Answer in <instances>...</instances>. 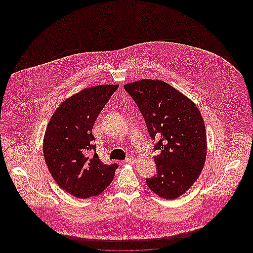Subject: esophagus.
<instances>
[{
    "instance_id": "34e87169",
    "label": "esophagus",
    "mask_w": 253,
    "mask_h": 253,
    "mask_svg": "<svg viewBox=\"0 0 253 253\" xmlns=\"http://www.w3.org/2000/svg\"><path fill=\"white\" fill-rule=\"evenodd\" d=\"M125 162H126V163H129V164H134V163H135V157H128V158L125 159Z\"/></svg>"
}]
</instances>
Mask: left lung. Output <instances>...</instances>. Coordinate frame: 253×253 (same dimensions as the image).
<instances>
[{
    "label": "left lung",
    "mask_w": 253,
    "mask_h": 253,
    "mask_svg": "<svg viewBox=\"0 0 253 253\" xmlns=\"http://www.w3.org/2000/svg\"><path fill=\"white\" fill-rule=\"evenodd\" d=\"M124 88L143 115L151 137L157 141V173L146 183L159 197L178 198L204 168L207 133L202 115L193 100L165 82L143 79Z\"/></svg>",
    "instance_id": "left-lung-1"
}]
</instances>
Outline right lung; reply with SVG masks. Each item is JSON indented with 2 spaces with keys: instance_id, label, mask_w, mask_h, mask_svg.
Masks as SVG:
<instances>
[{
  "instance_id": "right-lung-1",
  "label": "right lung",
  "mask_w": 253,
  "mask_h": 253,
  "mask_svg": "<svg viewBox=\"0 0 253 253\" xmlns=\"http://www.w3.org/2000/svg\"><path fill=\"white\" fill-rule=\"evenodd\" d=\"M119 84L85 88L62 101L52 115L43 137V156L49 171L62 190L87 199L102 193L114 179L118 165L102 163L92 134L98 114Z\"/></svg>"
}]
</instances>
